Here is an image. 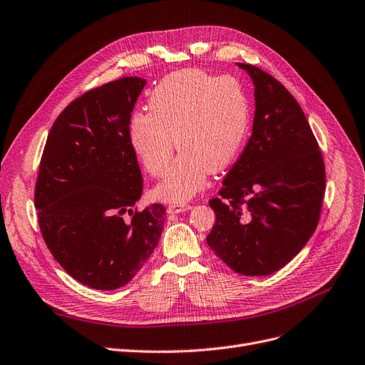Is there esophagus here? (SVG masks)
Instances as JSON below:
<instances>
[{
  "instance_id": "esophagus-1",
  "label": "esophagus",
  "mask_w": 365,
  "mask_h": 365,
  "mask_svg": "<svg viewBox=\"0 0 365 365\" xmlns=\"http://www.w3.org/2000/svg\"><path fill=\"white\" fill-rule=\"evenodd\" d=\"M191 209V204H170L167 207L168 213H182Z\"/></svg>"
}]
</instances>
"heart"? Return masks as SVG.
<instances>
[{
	"mask_svg": "<svg viewBox=\"0 0 365 365\" xmlns=\"http://www.w3.org/2000/svg\"><path fill=\"white\" fill-rule=\"evenodd\" d=\"M148 107L149 113L131 115L128 141L155 178L164 174L173 148L181 149L156 186V195L165 201H185L201 191L209 171L232 164L247 133L249 101L234 77L195 68L171 73L152 89Z\"/></svg>",
	"mask_w": 365,
	"mask_h": 365,
	"instance_id": "b5f03b06",
	"label": "heart"
}]
</instances>
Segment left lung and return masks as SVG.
<instances>
[{"label": "left lung", "mask_w": 365, "mask_h": 365, "mask_svg": "<svg viewBox=\"0 0 365 365\" xmlns=\"http://www.w3.org/2000/svg\"><path fill=\"white\" fill-rule=\"evenodd\" d=\"M252 135L209 201L216 222L207 245L231 270L267 276L287 265L318 227L325 165L303 108L273 76L250 64Z\"/></svg>", "instance_id": "left-lung-1"}]
</instances>
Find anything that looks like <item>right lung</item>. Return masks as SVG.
Returning a JSON list of instances; mask_svg holds the SVG:
<instances>
[{
  "label": "right lung",
  "instance_id": "obj_1",
  "mask_svg": "<svg viewBox=\"0 0 365 365\" xmlns=\"http://www.w3.org/2000/svg\"><path fill=\"white\" fill-rule=\"evenodd\" d=\"M145 78L122 77L70 103L47 135L34 204L44 243L77 282L100 291L128 283L152 255L165 207L134 210L143 178L128 120Z\"/></svg>",
  "mask_w": 365,
  "mask_h": 365
}]
</instances>
